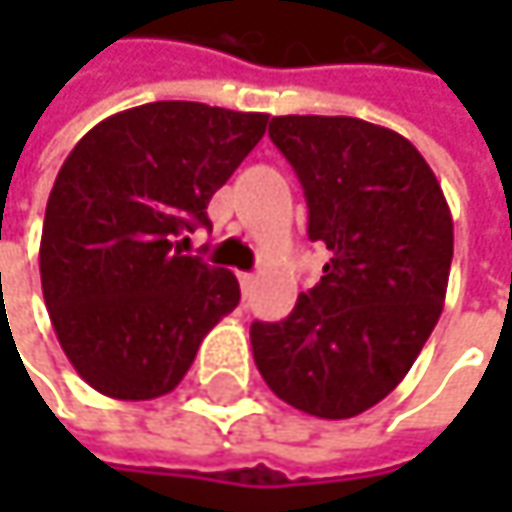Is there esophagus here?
Instances as JSON below:
<instances>
[{
    "mask_svg": "<svg viewBox=\"0 0 512 512\" xmlns=\"http://www.w3.org/2000/svg\"><path fill=\"white\" fill-rule=\"evenodd\" d=\"M237 278H240V287H243V296H249V293H252V287H255V275H252V272H240Z\"/></svg>",
    "mask_w": 512,
    "mask_h": 512,
    "instance_id": "34e87169",
    "label": "esophagus"
}]
</instances>
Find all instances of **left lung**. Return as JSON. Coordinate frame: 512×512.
Listing matches in <instances>:
<instances>
[{"mask_svg": "<svg viewBox=\"0 0 512 512\" xmlns=\"http://www.w3.org/2000/svg\"><path fill=\"white\" fill-rule=\"evenodd\" d=\"M269 139L308 201V237L332 260L281 323L252 326L266 385L293 409L341 421L388 397L445 308L454 219L400 133L347 115H281Z\"/></svg>", "mask_w": 512, "mask_h": 512, "instance_id": "8db88e82", "label": "left lung"}]
</instances>
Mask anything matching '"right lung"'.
<instances>
[{
  "label": "right lung",
  "mask_w": 512,
  "mask_h": 512,
  "mask_svg": "<svg viewBox=\"0 0 512 512\" xmlns=\"http://www.w3.org/2000/svg\"><path fill=\"white\" fill-rule=\"evenodd\" d=\"M269 115L159 100L91 127L52 183L41 287L76 373L115 400L180 385L237 308L231 269L183 255L186 231L266 133Z\"/></svg>",
  "instance_id": "obj_1"
}]
</instances>
